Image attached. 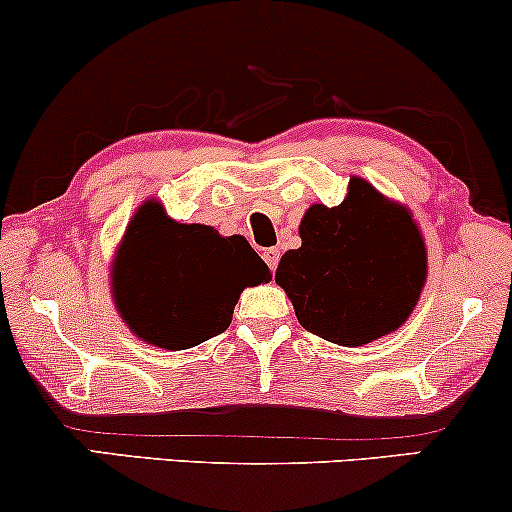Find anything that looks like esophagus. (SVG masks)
Listing matches in <instances>:
<instances>
[{
    "instance_id": "obj_1",
    "label": "esophagus",
    "mask_w": 512,
    "mask_h": 512,
    "mask_svg": "<svg viewBox=\"0 0 512 512\" xmlns=\"http://www.w3.org/2000/svg\"><path fill=\"white\" fill-rule=\"evenodd\" d=\"M264 262H267V267L272 269V272H276V264H279V248H267L262 252Z\"/></svg>"
}]
</instances>
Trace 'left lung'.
<instances>
[{
	"label": "left lung",
	"mask_w": 512,
	"mask_h": 512,
	"mask_svg": "<svg viewBox=\"0 0 512 512\" xmlns=\"http://www.w3.org/2000/svg\"><path fill=\"white\" fill-rule=\"evenodd\" d=\"M303 245L276 267L308 332L339 346H361L395 332L426 284V245L411 211L363 178L349 180L339 207L305 211Z\"/></svg>",
	"instance_id": "obj_1"
}]
</instances>
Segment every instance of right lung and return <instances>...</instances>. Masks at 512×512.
Returning a JSON list of instances; mask_svg holds the SVG:
<instances>
[{"mask_svg": "<svg viewBox=\"0 0 512 512\" xmlns=\"http://www.w3.org/2000/svg\"><path fill=\"white\" fill-rule=\"evenodd\" d=\"M113 269L117 308L129 330L170 351L221 334L245 286L272 279L243 236L170 221L154 199L129 221Z\"/></svg>", "mask_w": 512, "mask_h": 512, "instance_id": "right-lung-1", "label": "right lung"}]
</instances>
